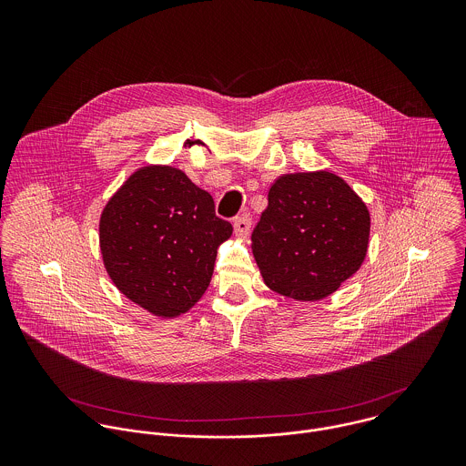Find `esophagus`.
<instances>
[{
    "label": "esophagus",
    "mask_w": 466,
    "mask_h": 466,
    "mask_svg": "<svg viewBox=\"0 0 466 466\" xmlns=\"http://www.w3.org/2000/svg\"><path fill=\"white\" fill-rule=\"evenodd\" d=\"M233 228H235V231H237L238 235H248L249 229H251V218H249V215H238V217H235Z\"/></svg>",
    "instance_id": "1"
}]
</instances>
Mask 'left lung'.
Returning <instances> with one entry per match:
<instances>
[{
    "label": "left lung",
    "mask_w": 466,
    "mask_h": 466,
    "mask_svg": "<svg viewBox=\"0 0 466 466\" xmlns=\"http://www.w3.org/2000/svg\"><path fill=\"white\" fill-rule=\"evenodd\" d=\"M253 229V255L267 285L299 301L330 296L362 266L370 211L332 172L287 174L268 190Z\"/></svg>",
    "instance_id": "obj_1"
}]
</instances>
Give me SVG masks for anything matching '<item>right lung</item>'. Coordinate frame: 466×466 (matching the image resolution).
I'll list each match as a JSON object with an SVG mask.
<instances>
[{
  "label": "right lung",
  "instance_id": "add662e5",
  "mask_svg": "<svg viewBox=\"0 0 466 466\" xmlns=\"http://www.w3.org/2000/svg\"><path fill=\"white\" fill-rule=\"evenodd\" d=\"M233 226L213 198L172 167H143L100 217V251L115 285L145 310L176 318L209 285L217 248Z\"/></svg>",
  "mask_w": 466,
  "mask_h": 466
}]
</instances>
